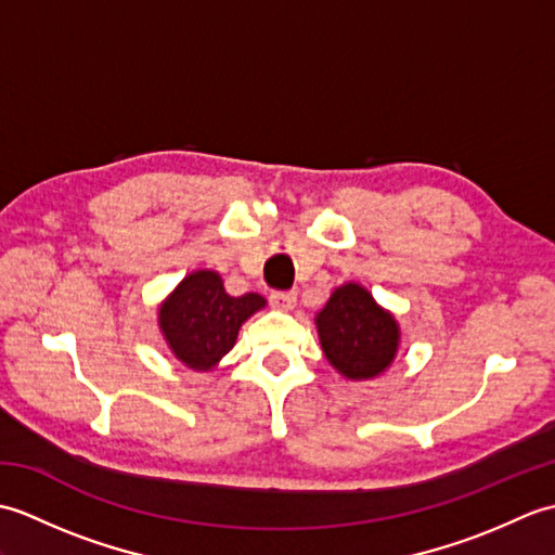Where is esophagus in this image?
I'll return each instance as SVG.
<instances>
[{"label": "esophagus", "instance_id": "1", "mask_svg": "<svg viewBox=\"0 0 555 555\" xmlns=\"http://www.w3.org/2000/svg\"><path fill=\"white\" fill-rule=\"evenodd\" d=\"M296 300H298V293L296 291H274L269 296L271 308H276L281 312H288L296 308Z\"/></svg>", "mask_w": 555, "mask_h": 555}]
</instances>
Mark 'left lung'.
Wrapping results in <instances>:
<instances>
[{
	"label": "left lung",
	"instance_id": "8db88e82",
	"mask_svg": "<svg viewBox=\"0 0 555 555\" xmlns=\"http://www.w3.org/2000/svg\"><path fill=\"white\" fill-rule=\"evenodd\" d=\"M314 322L326 360L346 379H374L396 358L400 344L396 317L379 308L360 284L338 286Z\"/></svg>",
	"mask_w": 555,
	"mask_h": 555
}]
</instances>
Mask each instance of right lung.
<instances>
[{
	"label": "right lung",
	"instance_id": "add662e5",
	"mask_svg": "<svg viewBox=\"0 0 555 555\" xmlns=\"http://www.w3.org/2000/svg\"><path fill=\"white\" fill-rule=\"evenodd\" d=\"M264 305L267 300L257 293L229 296L217 271L199 269L159 305V328L185 367L209 372L233 348L247 317Z\"/></svg>",
	"mask_w": 555,
	"mask_h": 555
}]
</instances>
